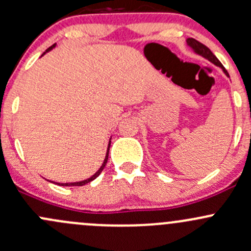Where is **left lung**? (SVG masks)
<instances>
[{"instance_id": "obj_1", "label": "left lung", "mask_w": 251, "mask_h": 251, "mask_svg": "<svg viewBox=\"0 0 251 251\" xmlns=\"http://www.w3.org/2000/svg\"><path fill=\"white\" fill-rule=\"evenodd\" d=\"M186 43H188L189 47H191V48L194 49V51L196 52V54L202 55L203 57L208 59L210 62H213V63H214V65L219 66V67L223 68V71H224V72H225V75L228 77L227 71H226L225 68H224V66L221 65V62L218 60V57H216L215 55L213 54L212 51H210V49L208 48V47H205L204 44H202L201 42L196 41V39H195V38H188V39H186Z\"/></svg>"}]
</instances>
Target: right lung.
I'll return each mask as SVG.
<instances>
[{"instance_id": "obj_1", "label": "right lung", "mask_w": 251, "mask_h": 251, "mask_svg": "<svg viewBox=\"0 0 251 251\" xmlns=\"http://www.w3.org/2000/svg\"><path fill=\"white\" fill-rule=\"evenodd\" d=\"M54 47H55V44H54V46L50 47V48L47 49V50H46V52H47V51H49V50H51L52 48H54ZM46 52H44V54H46ZM109 147H110V141H109V144H108L107 154H105V157H104L103 163H102V166H101V167H100V170L97 171V172L95 173L94 176H90V178H89V179H85V180H83V181H75V183H57V185H61V186H81V185H85V184L90 183V181L94 180V179H96L97 176H99L100 174H101L102 171H103V168H104L105 163H107V161H108V154H109Z\"/></svg>"}]
</instances>
